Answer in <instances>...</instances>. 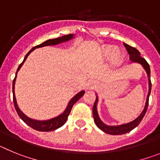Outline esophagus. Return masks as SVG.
<instances>
[{"mask_svg":"<svg viewBox=\"0 0 160 160\" xmlns=\"http://www.w3.org/2000/svg\"><path fill=\"white\" fill-rule=\"evenodd\" d=\"M96 87V82L94 80H90L87 84V90H94Z\"/></svg>","mask_w":160,"mask_h":160,"instance_id":"34e87169","label":"esophagus"}]
</instances>
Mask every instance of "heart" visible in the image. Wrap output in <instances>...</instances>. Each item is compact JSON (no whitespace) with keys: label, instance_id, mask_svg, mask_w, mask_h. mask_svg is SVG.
I'll return each instance as SVG.
<instances>
[{"label":"heart","instance_id":"heart-1","mask_svg":"<svg viewBox=\"0 0 160 160\" xmlns=\"http://www.w3.org/2000/svg\"><path fill=\"white\" fill-rule=\"evenodd\" d=\"M111 57V65L113 67H117L122 64L123 61V53L119 49H115L112 46H105L102 48L100 56L102 59H107Z\"/></svg>","mask_w":160,"mask_h":160}]
</instances>
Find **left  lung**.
I'll list each match as a JSON object with an SVG mask.
<instances>
[{
  "instance_id": "8db88e82",
  "label": "left lung",
  "mask_w": 160,
  "mask_h": 160,
  "mask_svg": "<svg viewBox=\"0 0 160 160\" xmlns=\"http://www.w3.org/2000/svg\"><path fill=\"white\" fill-rule=\"evenodd\" d=\"M124 46L128 50V53L130 55V60L131 61V62H136L140 64L141 66L143 67V69L146 71L147 74H148V94L147 96L146 99V103H145V106H144V108L142 110V111L141 112V114L137 117L135 119H134L131 122H128V123L121 124V125H117V126H109L105 124L104 122L100 119L99 115H98V95L96 94V99L94 102V107H93V115H94V122H95L96 126L98 128H99L100 130L103 131V132L107 133V134H110V135H123L126 133L130 132L131 131H132L134 128H135L138 124L140 123V122L142 121V118L144 117L145 114L147 112V110H148V102H149V96L151 94V90H152V82H151V70H150V66L147 61L144 58H142L141 57V54L139 53L138 49H135V48L132 47V46H130L128 44L123 43Z\"/></svg>"
}]
</instances>
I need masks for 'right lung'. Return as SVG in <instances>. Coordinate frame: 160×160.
I'll use <instances>...</instances> for the list:
<instances>
[{
  "label": "right lung",
  "mask_w": 160,
  "mask_h": 160,
  "mask_svg": "<svg viewBox=\"0 0 160 160\" xmlns=\"http://www.w3.org/2000/svg\"><path fill=\"white\" fill-rule=\"evenodd\" d=\"M75 38V35L74 34H68V35H64L62 37H60V38H54V39H49V40L44 42L43 43L38 45V46H35V47L32 48V49L29 50L27 53V54L25 55V58H24L23 62H22L20 66H18V70L16 72V76H15V78L13 79V82H12V94H13V103L14 107L16 109L17 112H18V115L25 123L27 124L28 126H29L30 128H32V129L36 130L38 131H54V130H57L58 128H61L62 126L64 125L66 123V120H67L68 116L70 114V111H71V109L73 107V104L75 102H77L85 94L84 90H82L80 92L78 93L77 94L73 96L71 99L70 100V102H68V105L66 107V108L65 109V111L59 115H58L57 117H54V118H52L50 119L47 120H36L32 119V118H29L27 115H25L23 112H22L21 110H20L19 107L18 105V102H17L16 99V95H15V82H16V78H17V74H18V72L19 71V70L21 69V67L22 66V65L24 64V62H25V60L27 59V57L29 55V53L31 52H32L37 48L40 47H44V46H55V45H58V44L63 43V42H69L70 40L73 39V38Z\"/></svg>",
  "instance_id": "1"
}]
</instances>
